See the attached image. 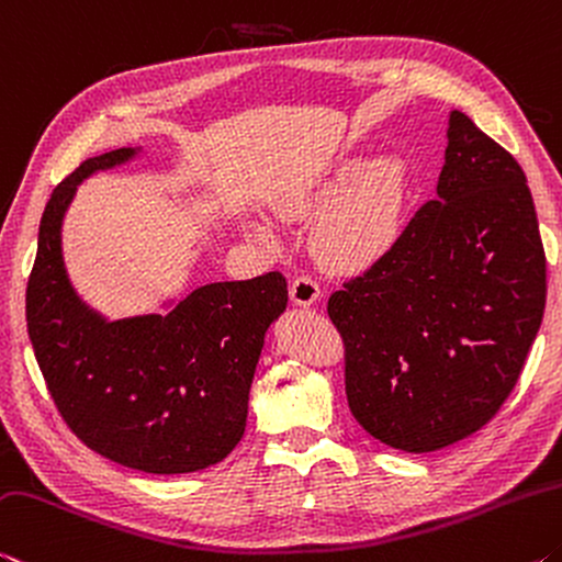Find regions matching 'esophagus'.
<instances>
[{"label":"esophagus","mask_w":562,"mask_h":562,"mask_svg":"<svg viewBox=\"0 0 562 562\" xmlns=\"http://www.w3.org/2000/svg\"><path fill=\"white\" fill-rule=\"evenodd\" d=\"M289 293H291V301L303 308L314 306V303L321 299L318 283L314 279H308V276H299V279L291 283Z\"/></svg>","instance_id":"obj_1"}]
</instances>
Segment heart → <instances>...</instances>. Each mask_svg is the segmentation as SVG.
Returning a JSON list of instances; mask_svg holds the SVG:
<instances>
[{
	"label": "heart",
	"mask_w": 562,
	"mask_h": 562,
	"mask_svg": "<svg viewBox=\"0 0 562 562\" xmlns=\"http://www.w3.org/2000/svg\"><path fill=\"white\" fill-rule=\"evenodd\" d=\"M286 221L316 218L314 246L321 259L344 271H363L393 254L403 234V173L391 161L344 169L334 179L276 204ZM248 234L271 241L269 226L251 221Z\"/></svg>",
	"instance_id": "heart-1"
}]
</instances>
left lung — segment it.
Returning a JSON list of instances; mask_svg holds the SVG:
<instances>
[{
	"mask_svg": "<svg viewBox=\"0 0 562 562\" xmlns=\"http://www.w3.org/2000/svg\"><path fill=\"white\" fill-rule=\"evenodd\" d=\"M446 136L436 199L391 256L328 299L353 418L406 453L453 446L498 413L546 311L526 173L458 109Z\"/></svg>",
	"mask_w": 562,
	"mask_h": 562,
	"instance_id": "left-lung-1",
	"label": "left lung"
}]
</instances>
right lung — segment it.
Returning <instances> with one entry per match:
<instances>
[{"mask_svg": "<svg viewBox=\"0 0 562 562\" xmlns=\"http://www.w3.org/2000/svg\"><path fill=\"white\" fill-rule=\"evenodd\" d=\"M142 151L124 146L94 156L54 189L26 286V328L52 398L79 440L134 471L196 473L241 440L266 330L286 311L289 289L271 271L169 296L164 314L112 321L91 308L64 263V216L89 177Z\"/></svg>", "mask_w": 562, "mask_h": 562, "instance_id": "1", "label": "right lung"}]
</instances>
